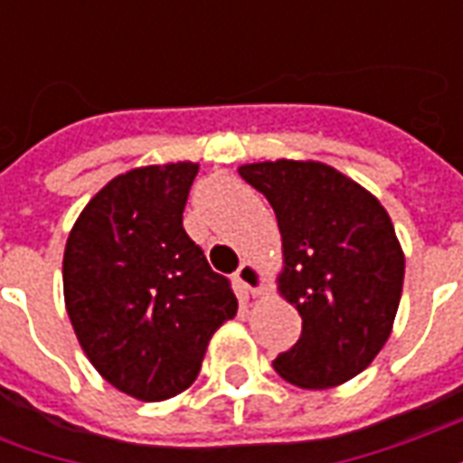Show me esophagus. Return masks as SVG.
I'll list each match as a JSON object with an SVG mask.
<instances>
[{"label": "esophagus", "mask_w": 463, "mask_h": 463, "mask_svg": "<svg viewBox=\"0 0 463 463\" xmlns=\"http://www.w3.org/2000/svg\"><path fill=\"white\" fill-rule=\"evenodd\" d=\"M235 278H238V282H242L245 288H250L255 295H262V292L268 290V278H265V272H262V268L258 262H242L241 268H238V272H235Z\"/></svg>", "instance_id": "1"}]
</instances>
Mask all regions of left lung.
<instances>
[{
    "label": "left lung",
    "mask_w": 463,
    "mask_h": 463,
    "mask_svg": "<svg viewBox=\"0 0 463 463\" xmlns=\"http://www.w3.org/2000/svg\"><path fill=\"white\" fill-rule=\"evenodd\" d=\"M238 173L275 211L278 292L302 317L300 340L272 367L302 389L345 384L372 364L397 317L404 250L389 213L327 163L278 158Z\"/></svg>",
    "instance_id": "obj_1"
}]
</instances>
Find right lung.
I'll return each mask as SVG.
<instances>
[{
  "label": "right lung",
  "instance_id": "right-lung-1",
  "mask_svg": "<svg viewBox=\"0 0 463 463\" xmlns=\"http://www.w3.org/2000/svg\"><path fill=\"white\" fill-rule=\"evenodd\" d=\"M198 163L141 165L86 203L64 250V302L96 372L163 402L191 387L238 298L183 231Z\"/></svg>",
  "mask_w": 463,
  "mask_h": 463
}]
</instances>
